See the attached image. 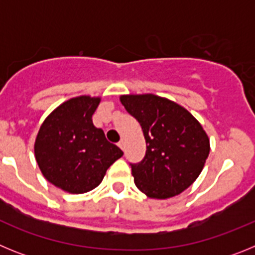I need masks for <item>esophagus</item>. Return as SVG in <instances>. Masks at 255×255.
<instances>
[{
  "label": "esophagus",
  "instance_id": "34e87169",
  "mask_svg": "<svg viewBox=\"0 0 255 255\" xmlns=\"http://www.w3.org/2000/svg\"><path fill=\"white\" fill-rule=\"evenodd\" d=\"M119 147H120L121 148V149H125V141H124V140H120V141H119Z\"/></svg>",
  "mask_w": 255,
  "mask_h": 255
}]
</instances>
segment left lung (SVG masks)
Listing matches in <instances>:
<instances>
[{
	"label": "left lung",
	"mask_w": 255,
	"mask_h": 255,
	"mask_svg": "<svg viewBox=\"0 0 255 255\" xmlns=\"http://www.w3.org/2000/svg\"><path fill=\"white\" fill-rule=\"evenodd\" d=\"M126 111L140 124L145 157L131 164L136 188L153 199L180 194L198 179L208 158L209 138L190 112L155 94H124Z\"/></svg>",
	"instance_id": "left-lung-1"
}]
</instances>
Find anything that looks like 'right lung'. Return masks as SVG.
Here are the masks:
<instances>
[{"mask_svg":"<svg viewBox=\"0 0 255 255\" xmlns=\"http://www.w3.org/2000/svg\"><path fill=\"white\" fill-rule=\"evenodd\" d=\"M100 102L101 97L79 96L61 103L44 119L35 138L34 155L42 175L70 194L97 188L124 154L93 125Z\"/></svg>","mask_w":255,"mask_h":255,"instance_id":"obj_1","label":"right lung"}]
</instances>
